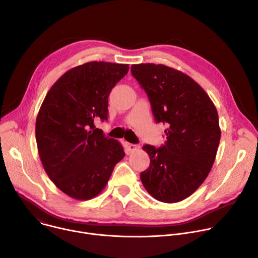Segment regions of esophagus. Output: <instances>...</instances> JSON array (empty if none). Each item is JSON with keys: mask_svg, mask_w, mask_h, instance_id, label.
<instances>
[{"mask_svg": "<svg viewBox=\"0 0 258 258\" xmlns=\"http://www.w3.org/2000/svg\"><path fill=\"white\" fill-rule=\"evenodd\" d=\"M126 147H127V149H128L130 151H134V150H136L137 148H139L138 145L132 144V143H126Z\"/></svg>", "mask_w": 258, "mask_h": 258, "instance_id": "obj_1", "label": "esophagus"}]
</instances>
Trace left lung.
<instances>
[{
  "label": "left lung",
  "mask_w": 258,
  "mask_h": 258,
  "mask_svg": "<svg viewBox=\"0 0 258 258\" xmlns=\"http://www.w3.org/2000/svg\"><path fill=\"white\" fill-rule=\"evenodd\" d=\"M132 75L145 90L154 120L168 126L167 141L144 145L150 165L141 173L148 194L177 203L191 196L212 168L219 141L218 113L206 91L189 76L163 64H133Z\"/></svg>",
  "instance_id": "1"
}]
</instances>
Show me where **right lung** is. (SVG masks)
I'll use <instances>...</instances> for the list:
<instances>
[{
    "label": "right lung",
    "instance_id": "obj_1",
    "mask_svg": "<svg viewBox=\"0 0 258 258\" xmlns=\"http://www.w3.org/2000/svg\"><path fill=\"white\" fill-rule=\"evenodd\" d=\"M128 64L90 61L66 72L46 95L36 120L45 172L63 194L86 201L108 183L125 155L120 143L95 121L108 120V97Z\"/></svg>",
    "mask_w": 258,
    "mask_h": 258
}]
</instances>
